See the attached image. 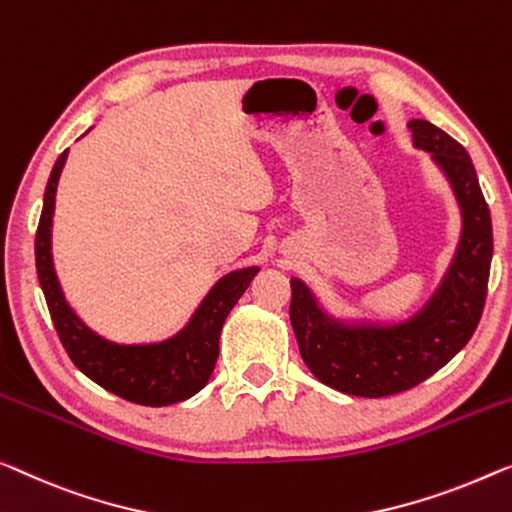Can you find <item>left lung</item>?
Masks as SVG:
<instances>
[{
  "label": "left lung",
  "instance_id": "obj_1",
  "mask_svg": "<svg viewBox=\"0 0 512 512\" xmlns=\"http://www.w3.org/2000/svg\"><path fill=\"white\" fill-rule=\"evenodd\" d=\"M414 147L427 151L460 209L455 253L439 285L402 319L335 315L301 278H292L289 319L301 358L322 384L358 398L414 388L451 361L483 315L492 264V218L474 163L462 144L425 119L409 121Z\"/></svg>",
  "mask_w": 512,
  "mask_h": 512
}]
</instances>
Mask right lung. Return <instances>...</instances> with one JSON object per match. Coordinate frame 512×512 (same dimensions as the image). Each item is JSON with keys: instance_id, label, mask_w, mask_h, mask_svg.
<instances>
[{"instance_id": "obj_1", "label": "right lung", "mask_w": 512, "mask_h": 512, "mask_svg": "<svg viewBox=\"0 0 512 512\" xmlns=\"http://www.w3.org/2000/svg\"><path fill=\"white\" fill-rule=\"evenodd\" d=\"M66 158L68 149L52 167L36 230V273L61 345L82 375L128 402L167 407L193 398L207 386L218 361V340L225 319L259 273V266L225 273L197 305L186 326L170 338L137 345L103 338L89 329L66 301L52 262V218Z\"/></svg>"}]
</instances>
